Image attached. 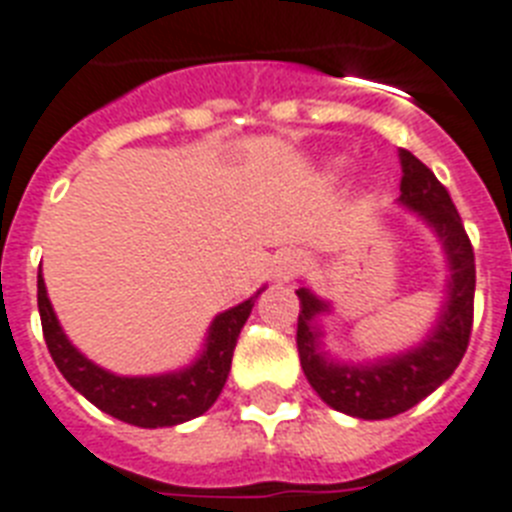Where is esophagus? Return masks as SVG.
Listing matches in <instances>:
<instances>
[{"label":"esophagus","instance_id":"esophagus-1","mask_svg":"<svg viewBox=\"0 0 512 512\" xmlns=\"http://www.w3.org/2000/svg\"><path fill=\"white\" fill-rule=\"evenodd\" d=\"M299 268H302V260H299V255H294V252H286V255H281L276 260L273 276H276L278 281H289V278L297 276Z\"/></svg>","mask_w":512,"mask_h":512}]
</instances>
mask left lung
<instances>
[{
    "mask_svg": "<svg viewBox=\"0 0 512 512\" xmlns=\"http://www.w3.org/2000/svg\"><path fill=\"white\" fill-rule=\"evenodd\" d=\"M400 160L402 205L413 207L415 213L429 220L447 249L452 270L450 299L439 315L434 334L413 352L381 363H334L318 350V328L313 326V318L323 313L326 305L307 289H297V350L307 381L326 405L365 421L392 418L426 400L436 386H442L455 373L468 350L473 328L476 260L458 207L452 205L450 191L418 157L402 149Z\"/></svg>",
    "mask_w": 512,
    "mask_h": 512,
    "instance_id": "8db88e82",
    "label": "left lung"
}]
</instances>
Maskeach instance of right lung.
<instances>
[{"label":"right lung","mask_w":512,"mask_h":512,"mask_svg":"<svg viewBox=\"0 0 512 512\" xmlns=\"http://www.w3.org/2000/svg\"><path fill=\"white\" fill-rule=\"evenodd\" d=\"M36 286H39L36 297H39L44 342L65 381L76 392H81L91 405H97L102 413L131 426H141V429L176 426L210 410L231 371L239 331L255 307V299H247L242 305L220 313L210 326L207 350L186 371L168 373V376L123 378L102 371L68 342V336L62 334L60 323L54 318L41 273Z\"/></svg>","instance_id":"add662e5"}]
</instances>
